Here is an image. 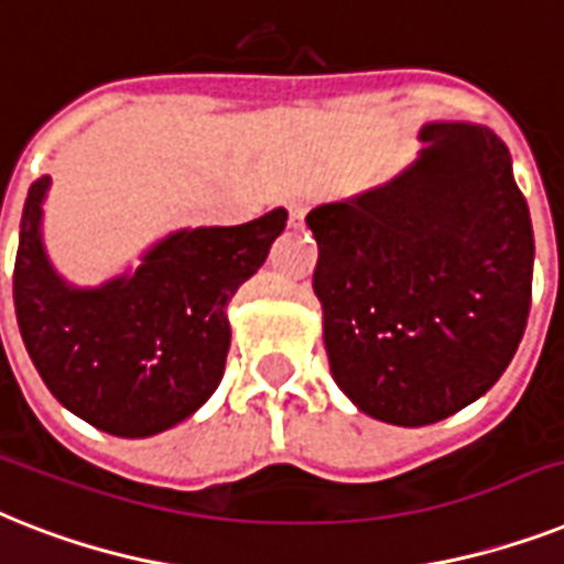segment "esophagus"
<instances>
[{
  "mask_svg": "<svg viewBox=\"0 0 564 564\" xmlns=\"http://www.w3.org/2000/svg\"><path fill=\"white\" fill-rule=\"evenodd\" d=\"M304 214H306L304 203H292L290 205V223H292V226H301V223H304Z\"/></svg>",
  "mask_w": 564,
  "mask_h": 564,
  "instance_id": "1",
  "label": "esophagus"
}]
</instances>
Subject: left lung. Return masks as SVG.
Listing matches in <instances>:
<instances>
[{
  "label": "left lung",
  "mask_w": 564,
  "mask_h": 564,
  "mask_svg": "<svg viewBox=\"0 0 564 564\" xmlns=\"http://www.w3.org/2000/svg\"><path fill=\"white\" fill-rule=\"evenodd\" d=\"M420 141L388 185L306 214L333 379L393 425L446 420L496 386L533 292V226L505 141L460 121L425 123Z\"/></svg>",
  "instance_id": "8db88e82"
}]
</instances>
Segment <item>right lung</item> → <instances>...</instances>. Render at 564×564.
Returning a JSON list of instances; mask_svg holds the SVG:
<instances>
[{"label":"right lung","instance_id":"add662e5","mask_svg":"<svg viewBox=\"0 0 564 564\" xmlns=\"http://www.w3.org/2000/svg\"><path fill=\"white\" fill-rule=\"evenodd\" d=\"M48 182L31 185L13 267V306L34 368L72 414L100 432L150 437L182 423L217 391L231 345L226 306L263 267L286 210L176 231L135 272L77 290L43 249Z\"/></svg>","mask_w":564,"mask_h":564}]
</instances>
